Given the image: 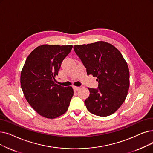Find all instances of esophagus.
<instances>
[{"mask_svg": "<svg viewBox=\"0 0 153 153\" xmlns=\"http://www.w3.org/2000/svg\"><path fill=\"white\" fill-rule=\"evenodd\" d=\"M73 89H74V91H78L79 89H80V88H79V87H77V86H73Z\"/></svg>", "mask_w": 153, "mask_h": 153, "instance_id": "esophagus-1", "label": "esophagus"}]
</instances>
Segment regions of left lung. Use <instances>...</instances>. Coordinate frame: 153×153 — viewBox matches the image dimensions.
I'll list each match as a JSON object with an SVG mask.
<instances>
[{
    "mask_svg": "<svg viewBox=\"0 0 153 153\" xmlns=\"http://www.w3.org/2000/svg\"><path fill=\"white\" fill-rule=\"evenodd\" d=\"M74 49L86 68L87 74L96 77L98 88H89L84 103L92 114H112L124 102L129 88V71L121 53L104 41L75 45Z\"/></svg>",
    "mask_w": 153,
    "mask_h": 153,
    "instance_id": "8db88e82",
    "label": "left lung"
}]
</instances>
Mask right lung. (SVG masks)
Masks as SVG:
<instances>
[{"label": "right lung", "mask_w": 153, "mask_h": 153, "mask_svg": "<svg viewBox=\"0 0 153 153\" xmlns=\"http://www.w3.org/2000/svg\"><path fill=\"white\" fill-rule=\"evenodd\" d=\"M72 45H42L33 50L25 62L21 85L26 100L38 114L54 119L68 111L74 91L55 83L62 62Z\"/></svg>", "instance_id": "add662e5"}]
</instances>
